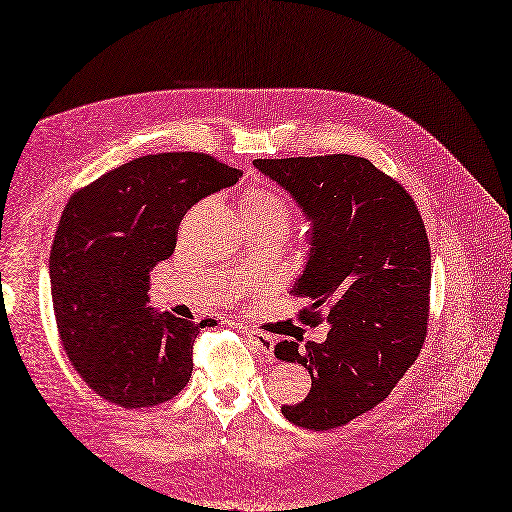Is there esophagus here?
<instances>
[{
    "label": "esophagus",
    "mask_w": 512,
    "mask_h": 512,
    "mask_svg": "<svg viewBox=\"0 0 512 512\" xmlns=\"http://www.w3.org/2000/svg\"><path fill=\"white\" fill-rule=\"evenodd\" d=\"M250 344L258 350V352H264V354H273L275 350V337L269 335V333H262V331H246Z\"/></svg>",
    "instance_id": "34e87169"
}]
</instances>
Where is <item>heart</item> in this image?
Wrapping results in <instances>:
<instances>
[{"label":"heart","instance_id":"heart-1","mask_svg":"<svg viewBox=\"0 0 512 512\" xmlns=\"http://www.w3.org/2000/svg\"><path fill=\"white\" fill-rule=\"evenodd\" d=\"M243 218H262V221L279 223L285 229L291 221V208L281 193L266 187H250L241 200Z\"/></svg>","mask_w":512,"mask_h":512}]
</instances>
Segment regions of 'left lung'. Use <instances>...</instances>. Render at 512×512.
I'll use <instances>...</instances> for the list:
<instances>
[{
	"mask_svg": "<svg viewBox=\"0 0 512 512\" xmlns=\"http://www.w3.org/2000/svg\"><path fill=\"white\" fill-rule=\"evenodd\" d=\"M310 218L306 269L291 287L304 325L329 323L323 344L279 342L275 356L308 369L312 387L283 417L342 427L383 402L421 354L429 323L431 248L400 181L350 154L254 160Z\"/></svg>",
	"mask_w": 512,
	"mask_h": 512,
	"instance_id": "8db88e82",
	"label": "left lung"
}]
</instances>
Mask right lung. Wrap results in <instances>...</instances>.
<instances>
[{"mask_svg":"<svg viewBox=\"0 0 512 512\" xmlns=\"http://www.w3.org/2000/svg\"><path fill=\"white\" fill-rule=\"evenodd\" d=\"M241 170L202 152L135 158L72 193L52 243L56 325L72 367L123 408L173 400L206 325L148 308L150 271L175 252L185 212Z\"/></svg>","mask_w":512,"mask_h":512,"instance_id":"1","label":"right lung"}]
</instances>
